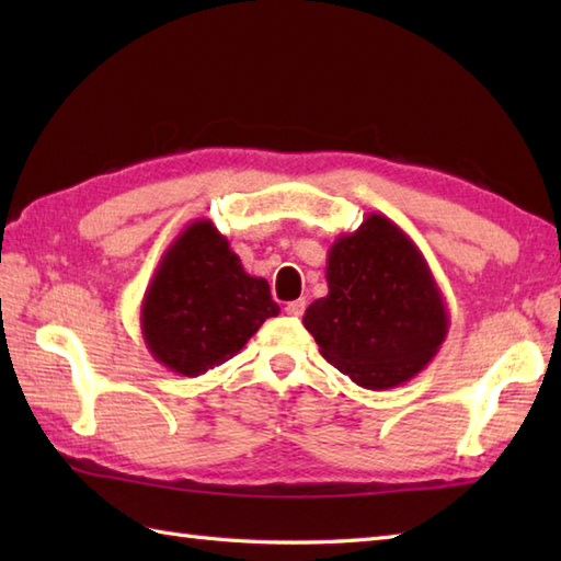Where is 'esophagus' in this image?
Masks as SVG:
<instances>
[{
    "instance_id": "esophagus-1",
    "label": "esophagus",
    "mask_w": 561,
    "mask_h": 561,
    "mask_svg": "<svg viewBox=\"0 0 561 561\" xmlns=\"http://www.w3.org/2000/svg\"><path fill=\"white\" fill-rule=\"evenodd\" d=\"M284 311H287V316H291V318H301L304 311H306V301L304 299L291 301V304H287V308H284Z\"/></svg>"
}]
</instances>
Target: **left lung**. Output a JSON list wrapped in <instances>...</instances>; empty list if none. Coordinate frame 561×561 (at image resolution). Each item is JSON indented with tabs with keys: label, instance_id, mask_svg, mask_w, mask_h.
<instances>
[{
	"label": "left lung",
	"instance_id": "left-lung-1",
	"mask_svg": "<svg viewBox=\"0 0 561 561\" xmlns=\"http://www.w3.org/2000/svg\"><path fill=\"white\" fill-rule=\"evenodd\" d=\"M328 296L306 308L320 354L356 386L416 376L448 335V308L422 250L396 221L368 214L328 250Z\"/></svg>",
	"mask_w": 561,
	"mask_h": 561
}]
</instances>
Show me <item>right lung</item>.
Returning a JSON list of instances; mask_svg holds the SVG:
<instances>
[{"label": "right lung", "instance_id": "right-lung-1", "mask_svg": "<svg viewBox=\"0 0 561 561\" xmlns=\"http://www.w3.org/2000/svg\"><path fill=\"white\" fill-rule=\"evenodd\" d=\"M279 313L270 284L250 277L209 219L187 224L141 299V337L153 359L195 378L229 362Z\"/></svg>", "mask_w": 561, "mask_h": 561}]
</instances>
